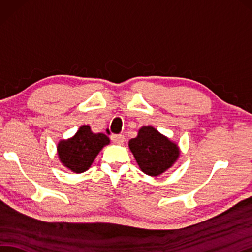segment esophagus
<instances>
[{
    "instance_id": "34e87169",
    "label": "esophagus",
    "mask_w": 252,
    "mask_h": 252,
    "mask_svg": "<svg viewBox=\"0 0 252 252\" xmlns=\"http://www.w3.org/2000/svg\"><path fill=\"white\" fill-rule=\"evenodd\" d=\"M111 140L112 142H114L116 144H123L125 141V137L123 135H112Z\"/></svg>"
}]
</instances>
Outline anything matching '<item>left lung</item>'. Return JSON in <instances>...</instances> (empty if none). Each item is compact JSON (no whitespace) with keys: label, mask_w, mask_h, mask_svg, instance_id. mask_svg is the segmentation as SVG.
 Listing matches in <instances>:
<instances>
[{"label":"left lung","mask_w":252,"mask_h":252,"mask_svg":"<svg viewBox=\"0 0 252 252\" xmlns=\"http://www.w3.org/2000/svg\"><path fill=\"white\" fill-rule=\"evenodd\" d=\"M129 149L141 170L149 176H159L172 166L179 156V148L168 138L147 126L129 141Z\"/></svg>","instance_id":"obj_1"}]
</instances>
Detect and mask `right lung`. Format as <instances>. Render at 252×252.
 I'll return each mask as SVG.
<instances>
[{"label":"right lung","instance_id":"right-lung-1","mask_svg":"<svg viewBox=\"0 0 252 252\" xmlns=\"http://www.w3.org/2000/svg\"><path fill=\"white\" fill-rule=\"evenodd\" d=\"M110 139L103 133H93L91 127L84 125L73 138L60 141L58 155L66 168L76 173L86 171Z\"/></svg>","mask_w":252,"mask_h":252}]
</instances>
